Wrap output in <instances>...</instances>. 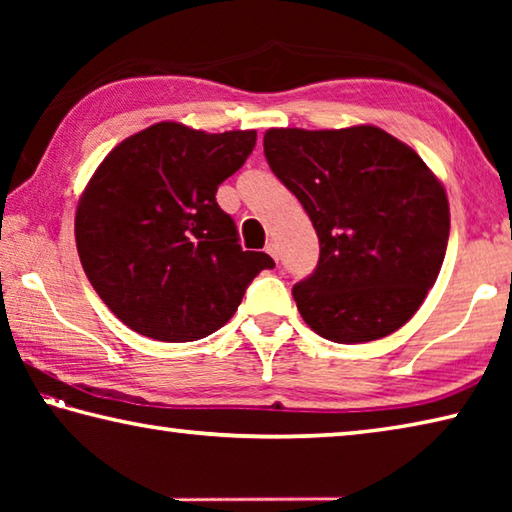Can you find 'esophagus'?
Wrapping results in <instances>:
<instances>
[{
	"label": "esophagus",
	"mask_w": 512,
	"mask_h": 512,
	"mask_svg": "<svg viewBox=\"0 0 512 512\" xmlns=\"http://www.w3.org/2000/svg\"><path fill=\"white\" fill-rule=\"evenodd\" d=\"M266 253L271 255V257L275 259V262H277V259H280V248H277L275 241H268V244H266Z\"/></svg>",
	"instance_id": "esophagus-1"
}]
</instances>
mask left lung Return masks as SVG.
<instances>
[{"label":"left lung","instance_id":"obj_1","mask_svg":"<svg viewBox=\"0 0 512 512\" xmlns=\"http://www.w3.org/2000/svg\"><path fill=\"white\" fill-rule=\"evenodd\" d=\"M264 155L318 235L314 273L291 291L305 323L334 343L400 329L436 282L449 239L445 189L420 155L375 126L271 128Z\"/></svg>","mask_w":512,"mask_h":512}]
</instances>
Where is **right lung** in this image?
Wrapping results in <instances>:
<instances>
[{"mask_svg": "<svg viewBox=\"0 0 512 512\" xmlns=\"http://www.w3.org/2000/svg\"><path fill=\"white\" fill-rule=\"evenodd\" d=\"M255 142V131L210 135L160 121L99 164L76 210V248L94 291L137 334L205 339L275 266L241 248L235 221L216 203Z\"/></svg>", "mask_w": 512, "mask_h": 512, "instance_id": "right-lung-1", "label": "right lung"}]
</instances>
